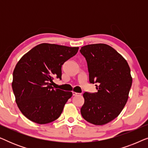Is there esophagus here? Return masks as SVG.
<instances>
[{
  "label": "esophagus",
  "instance_id": "1",
  "mask_svg": "<svg viewBox=\"0 0 148 148\" xmlns=\"http://www.w3.org/2000/svg\"><path fill=\"white\" fill-rule=\"evenodd\" d=\"M81 94H79V93H77V92H73V96H80Z\"/></svg>",
  "mask_w": 148,
  "mask_h": 148
}]
</instances>
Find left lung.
<instances>
[{
  "label": "left lung",
  "instance_id": "obj_1",
  "mask_svg": "<svg viewBox=\"0 0 148 148\" xmlns=\"http://www.w3.org/2000/svg\"><path fill=\"white\" fill-rule=\"evenodd\" d=\"M86 58L91 84L98 92H85L81 108L83 118L96 125L107 124L120 114L129 98L132 85L127 60L110 46L89 44L81 48Z\"/></svg>",
  "mask_w": 148,
  "mask_h": 148
}]
</instances>
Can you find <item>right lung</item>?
<instances>
[{"label":"right lung","mask_w":148,"mask_h":148,"mask_svg":"<svg viewBox=\"0 0 148 148\" xmlns=\"http://www.w3.org/2000/svg\"><path fill=\"white\" fill-rule=\"evenodd\" d=\"M79 47L42 43L24 54L16 64L12 88L22 114L38 124H47L60 116L72 96L52 86L54 78L61 79L62 65L75 55Z\"/></svg>","instance_id":"add662e5"}]
</instances>
